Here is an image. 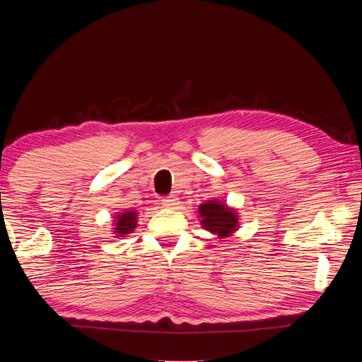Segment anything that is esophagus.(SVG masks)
Returning a JSON list of instances; mask_svg holds the SVG:
<instances>
[{
  "label": "esophagus",
  "mask_w": 362,
  "mask_h": 362,
  "mask_svg": "<svg viewBox=\"0 0 362 362\" xmlns=\"http://www.w3.org/2000/svg\"><path fill=\"white\" fill-rule=\"evenodd\" d=\"M179 198L177 196H169V198H164L163 199V206L166 207V209H175L177 206H179Z\"/></svg>",
  "instance_id": "esophagus-1"
}]
</instances>
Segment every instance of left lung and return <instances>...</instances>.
Listing matches in <instances>:
<instances>
[{
	"mask_svg": "<svg viewBox=\"0 0 362 362\" xmlns=\"http://www.w3.org/2000/svg\"><path fill=\"white\" fill-rule=\"evenodd\" d=\"M201 226L212 233L217 240L225 241L226 238L235 235L240 228V216L235 207H230L223 201L211 199L198 207Z\"/></svg>",
	"mask_w": 362,
	"mask_h": 362,
	"instance_id": "8db88e82",
	"label": "left lung"
}]
</instances>
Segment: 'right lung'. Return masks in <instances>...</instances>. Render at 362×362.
<instances>
[{"label":"right lung","instance_id":"right-lung-1","mask_svg":"<svg viewBox=\"0 0 362 362\" xmlns=\"http://www.w3.org/2000/svg\"><path fill=\"white\" fill-rule=\"evenodd\" d=\"M139 212L134 209H126L122 212H116L113 217V233L118 236H126L137 228Z\"/></svg>","mask_w":362,"mask_h":362}]
</instances>
